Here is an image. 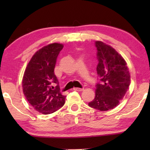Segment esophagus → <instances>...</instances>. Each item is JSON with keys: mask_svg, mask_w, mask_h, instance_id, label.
Listing matches in <instances>:
<instances>
[{"mask_svg": "<svg viewBox=\"0 0 150 150\" xmlns=\"http://www.w3.org/2000/svg\"><path fill=\"white\" fill-rule=\"evenodd\" d=\"M74 91H83V88H79V87H74L73 89Z\"/></svg>", "mask_w": 150, "mask_h": 150, "instance_id": "34e87169", "label": "esophagus"}]
</instances>
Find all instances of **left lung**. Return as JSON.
<instances>
[{
    "label": "left lung",
    "instance_id": "left-lung-1",
    "mask_svg": "<svg viewBox=\"0 0 150 150\" xmlns=\"http://www.w3.org/2000/svg\"><path fill=\"white\" fill-rule=\"evenodd\" d=\"M97 74L96 96L89 102L90 107L106 111L115 108L124 98L130 85V75L123 57L111 46L96 41Z\"/></svg>",
    "mask_w": 150,
    "mask_h": 150
}]
</instances>
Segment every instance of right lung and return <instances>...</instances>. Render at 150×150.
I'll return each mask as SVG.
<instances>
[{
    "label": "right lung",
    "instance_id": "right-lung-1",
    "mask_svg": "<svg viewBox=\"0 0 150 150\" xmlns=\"http://www.w3.org/2000/svg\"><path fill=\"white\" fill-rule=\"evenodd\" d=\"M63 45L53 43L43 47L32 57L22 79L23 93L30 105L42 114L52 113L65 104L54 70ZM56 85L55 87H53Z\"/></svg>",
    "mask_w": 150,
    "mask_h": 150
}]
</instances>
